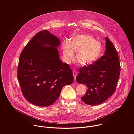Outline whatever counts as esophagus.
<instances>
[{"instance_id": "esophagus-1", "label": "esophagus", "mask_w": 134, "mask_h": 134, "mask_svg": "<svg viewBox=\"0 0 134 134\" xmlns=\"http://www.w3.org/2000/svg\"><path fill=\"white\" fill-rule=\"evenodd\" d=\"M73 76H74V79H75L77 76V72L75 70H73Z\"/></svg>"}]
</instances>
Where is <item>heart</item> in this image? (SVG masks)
Returning a JSON list of instances; mask_svg holds the SVG:
<instances>
[{"mask_svg": "<svg viewBox=\"0 0 134 134\" xmlns=\"http://www.w3.org/2000/svg\"><path fill=\"white\" fill-rule=\"evenodd\" d=\"M102 49L101 43L92 36L80 34L74 36L71 42L65 41L63 44V55L65 61L70 63L75 58L77 53L78 62L87 66L98 58Z\"/></svg>", "mask_w": 134, "mask_h": 134, "instance_id": "1", "label": "heart"}]
</instances>
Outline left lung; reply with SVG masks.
I'll return each instance as SVG.
<instances>
[{"mask_svg":"<svg viewBox=\"0 0 134 134\" xmlns=\"http://www.w3.org/2000/svg\"><path fill=\"white\" fill-rule=\"evenodd\" d=\"M105 54L93 64L79 69L77 81L85 85L88 90L81 97L89 105H97L106 100L115 91L120 74V64L118 53L111 42L107 37Z\"/></svg>","mask_w":134,"mask_h":134,"instance_id":"left-lung-1","label":"left lung"}]
</instances>
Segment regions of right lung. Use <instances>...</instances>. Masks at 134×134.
<instances>
[{"label":"right lung","instance_id":"1","mask_svg":"<svg viewBox=\"0 0 134 134\" xmlns=\"http://www.w3.org/2000/svg\"><path fill=\"white\" fill-rule=\"evenodd\" d=\"M59 38L48 30L38 32L20 54L18 78L24 97L41 107L53 104L62 88L74 80L68 64L59 59ZM48 45V46H46Z\"/></svg>","mask_w":134,"mask_h":134}]
</instances>
